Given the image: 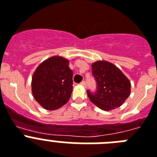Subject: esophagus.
I'll list each match as a JSON object with an SVG mask.
<instances>
[{"instance_id": "esophagus-1", "label": "esophagus", "mask_w": 157, "mask_h": 157, "mask_svg": "<svg viewBox=\"0 0 157 157\" xmlns=\"http://www.w3.org/2000/svg\"><path fill=\"white\" fill-rule=\"evenodd\" d=\"M81 85H82V86H85V87H86V81H82L81 82Z\"/></svg>"}]
</instances>
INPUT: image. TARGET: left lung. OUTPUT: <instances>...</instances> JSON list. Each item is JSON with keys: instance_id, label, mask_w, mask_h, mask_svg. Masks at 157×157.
<instances>
[{"instance_id": "1", "label": "left lung", "mask_w": 157, "mask_h": 157, "mask_svg": "<svg viewBox=\"0 0 157 157\" xmlns=\"http://www.w3.org/2000/svg\"><path fill=\"white\" fill-rule=\"evenodd\" d=\"M96 90H87L90 101L103 110H111L122 105L130 94V82L113 64L98 61L91 66Z\"/></svg>"}]
</instances>
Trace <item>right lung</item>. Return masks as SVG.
<instances>
[{
    "mask_svg": "<svg viewBox=\"0 0 157 157\" xmlns=\"http://www.w3.org/2000/svg\"><path fill=\"white\" fill-rule=\"evenodd\" d=\"M69 61L54 56L39 66L33 77L35 99L44 109L55 110L69 101L73 88V71Z\"/></svg>",
    "mask_w": 157,
    "mask_h": 157,
    "instance_id": "right-lung-1",
    "label": "right lung"
}]
</instances>
